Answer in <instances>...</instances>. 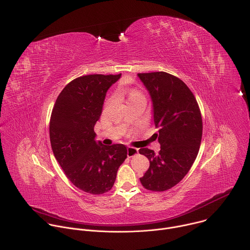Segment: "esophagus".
Returning a JSON list of instances; mask_svg holds the SVG:
<instances>
[{
  "mask_svg": "<svg viewBox=\"0 0 250 250\" xmlns=\"http://www.w3.org/2000/svg\"><path fill=\"white\" fill-rule=\"evenodd\" d=\"M137 153H138V149H136L134 147H131V146L127 147V157L128 158H131V157L135 156Z\"/></svg>",
  "mask_w": 250,
  "mask_h": 250,
  "instance_id": "esophagus-1",
  "label": "esophagus"
}]
</instances>
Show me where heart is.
Here are the masks:
<instances>
[{
    "mask_svg": "<svg viewBox=\"0 0 250 250\" xmlns=\"http://www.w3.org/2000/svg\"><path fill=\"white\" fill-rule=\"evenodd\" d=\"M122 93H125L127 97V102L132 100V99H135L137 97H140V96H143L139 91L137 90H127V91H125V90H121Z\"/></svg>",
    "mask_w": 250,
    "mask_h": 250,
    "instance_id": "1",
    "label": "heart"
}]
</instances>
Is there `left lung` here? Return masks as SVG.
<instances>
[{"instance_id": "obj_1", "label": "left lung", "mask_w": 250, "mask_h": 250, "mask_svg": "<svg viewBox=\"0 0 250 250\" xmlns=\"http://www.w3.org/2000/svg\"><path fill=\"white\" fill-rule=\"evenodd\" d=\"M153 103V118L159 127L158 154L148 148L139 153L150 162L140 178L151 191H165L178 185L194 163L202 138V118L198 103L186 83L165 71L138 73Z\"/></svg>"}]
</instances>
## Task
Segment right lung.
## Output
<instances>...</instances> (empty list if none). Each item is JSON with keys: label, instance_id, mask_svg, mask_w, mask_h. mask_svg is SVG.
<instances>
[{"label": "right lung", "instance_id": "obj_1", "mask_svg": "<svg viewBox=\"0 0 250 250\" xmlns=\"http://www.w3.org/2000/svg\"><path fill=\"white\" fill-rule=\"evenodd\" d=\"M120 74H89L70 81L54 105L50 141L55 158L66 178L91 194L109 191L127 155L124 144L95 141L94 125L100 119L106 93Z\"/></svg>", "mask_w": 250, "mask_h": 250}]
</instances>
